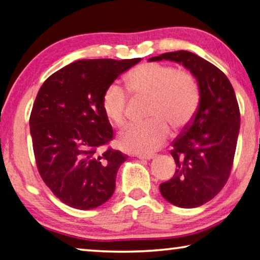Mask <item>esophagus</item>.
Returning a JSON list of instances; mask_svg holds the SVG:
<instances>
[{
    "label": "esophagus",
    "instance_id": "obj_1",
    "mask_svg": "<svg viewBox=\"0 0 260 260\" xmlns=\"http://www.w3.org/2000/svg\"><path fill=\"white\" fill-rule=\"evenodd\" d=\"M154 155H138V158L140 159H151Z\"/></svg>",
    "mask_w": 260,
    "mask_h": 260
}]
</instances>
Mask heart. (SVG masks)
Returning <instances> with one entry per match:
<instances>
[{"label":"heart","instance_id":"obj_1","mask_svg":"<svg viewBox=\"0 0 260 260\" xmlns=\"http://www.w3.org/2000/svg\"><path fill=\"white\" fill-rule=\"evenodd\" d=\"M125 88L135 100H148L146 117L149 121L127 127L118 139L122 150L134 154L150 155L159 149L169 137L168 125L174 131L185 128L199 108V83L186 69L157 62L141 63L127 74ZM127 102L126 92L115 83L103 92V112L114 126L125 123Z\"/></svg>","mask_w":260,"mask_h":260}]
</instances>
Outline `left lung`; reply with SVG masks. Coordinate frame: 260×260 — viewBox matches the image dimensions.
Listing matches in <instances>:
<instances>
[{"label":"left lung","mask_w":260,"mask_h":260,"mask_svg":"<svg viewBox=\"0 0 260 260\" xmlns=\"http://www.w3.org/2000/svg\"><path fill=\"white\" fill-rule=\"evenodd\" d=\"M182 63L197 77L200 103L197 113L170 151L176 163L174 177L159 185L169 203L194 208L208 203L228 180L240 133L241 114L228 77L192 52L176 51L150 57Z\"/></svg>","instance_id":"left-lung-1"}]
</instances>
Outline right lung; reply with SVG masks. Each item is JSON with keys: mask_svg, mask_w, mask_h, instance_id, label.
<instances>
[{"mask_svg": "<svg viewBox=\"0 0 260 260\" xmlns=\"http://www.w3.org/2000/svg\"><path fill=\"white\" fill-rule=\"evenodd\" d=\"M140 60H77L52 74L37 94L30 115L37 168L53 194L73 208H96L113 194L128 156L100 150L113 140L102 96Z\"/></svg>", "mask_w": 260, "mask_h": 260, "instance_id": "obj_1", "label": "right lung"}]
</instances>
